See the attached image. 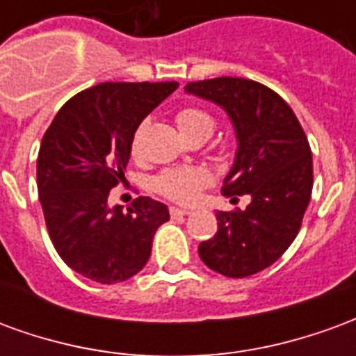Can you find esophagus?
<instances>
[{
  "instance_id": "34e87169",
  "label": "esophagus",
  "mask_w": 356,
  "mask_h": 356,
  "mask_svg": "<svg viewBox=\"0 0 356 356\" xmlns=\"http://www.w3.org/2000/svg\"><path fill=\"white\" fill-rule=\"evenodd\" d=\"M170 213L173 219H177V217H185V216H191V209H185V208H171Z\"/></svg>"
}]
</instances>
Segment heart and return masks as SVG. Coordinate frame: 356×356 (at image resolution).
<instances>
[{
	"mask_svg": "<svg viewBox=\"0 0 356 356\" xmlns=\"http://www.w3.org/2000/svg\"><path fill=\"white\" fill-rule=\"evenodd\" d=\"M179 131L183 133V137H194V135H211L216 122L209 116L206 110L200 108H183L175 118ZM135 150V147H133ZM209 173L200 168H185V170L165 171L163 175L156 181V188L168 198L181 204L193 202L198 193L206 185H209Z\"/></svg>",
	"mask_w": 356,
	"mask_h": 356,
	"instance_id": "obj_1",
	"label": "heart"
}]
</instances>
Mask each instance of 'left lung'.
<instances>
[{
  "mask_svg": "<svg viewBox=\"0 0 356 356\" xmlns=\"http://www.w3.org/2000/svg\"><path fill=\"white\" fill-rule=\"evenodd\" d=\"M185 93L213 102L229 116L236 152L221 193L232 200L250 196L246 209H217V232L198 246L200 259L231 278L255 275L298 236L313 191L309 140L282 97L257 81H194Z\"/></svg>",
  "mask_w": 356,
  "mask_h": 356,
  "instance_id": "obj_1",
  "label": "left lung"
}]
</instances>
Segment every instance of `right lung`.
I'll list each match as a JSON object with an SVG mask.
<instances>
[{"instance_id": "add662e5", "label": "right lung", "mask_w": 356, "mask_h": 356, "mask_svg": "<svg viewBox=\"0 0 356 356\" xmlns=\"http://www.w3.org/2000/svg\"><path fill=\"white\" fill-rule=\"evenodd\" d=\"M179 83H99L74 95L45 131L38 154V193L51 242L78 275L99 284L131 278L145 267L162 202L140 196L127 211L108 206L124 175L135 131Z\"/></svg>"}]
</instances>
